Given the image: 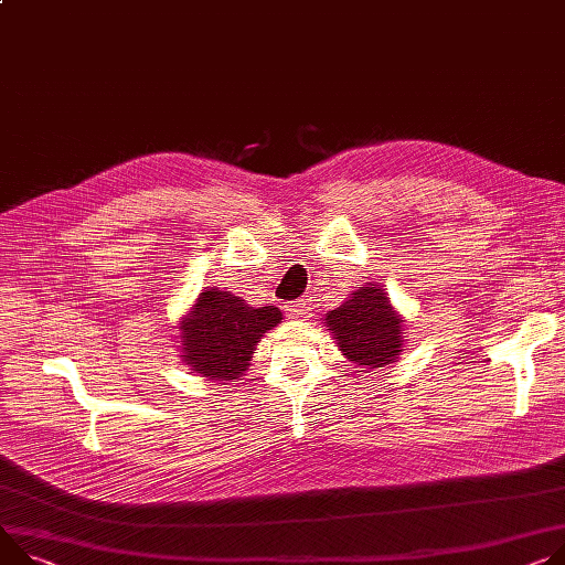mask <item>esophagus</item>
Wrapping results in <instances>:
<instances>
[{"label": "esophagus", "instance_id": "obj_1", "mask_svg": "<svg viewBox=\"0 0 565 565\" xmlns=\"http://www.w3.org/2000/svg\"><path fill=\"white\" fill-rule=\"evenodd\" d=\"M310 312H312V302H310V298H300V300H294L291 306H289V310H287V315H289L291 319L306 317V315H310Z\"/></svg>", "mask_w": 565, "mask_h": 565}]
</instances>
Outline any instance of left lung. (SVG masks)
<instances>
[{
  "label": "left lung",
  "instance_id": "8db88e82",
  "mask_svg": "<svg viewBox=\"0 0 565 565\" xmlns=\"http://www.w3.org/2000/svg\"><path fill=\"white\" fill-rule=\"evenodd\" d=\"M339 351L360 369H384L405 351L403 319L382 287H360L326 315Z\"/></svg>",
  "mask_w": 565,
  "mask_h": 565
}]
</instances>
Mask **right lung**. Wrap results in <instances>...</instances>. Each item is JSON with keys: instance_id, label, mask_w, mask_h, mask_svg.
I'll return each mask as SVG.
<instances>
[{"instance_id": "obj_1", "label": "right lung", "mask_w": 565, "mask_h": 565, "mask_svg": "<svg viewBox=\"0 0 565 565\" xmlns=\"http://www.w3.org/2000/svg\"><path fill=\"white\" fill-rule=\"evenodd\" d=\"M280 319L282 312L274 306L250 308L231 291L205 287L179 323L181 358L201 377L239 380L259 339Z\"/></svg>"}]
</instances>
